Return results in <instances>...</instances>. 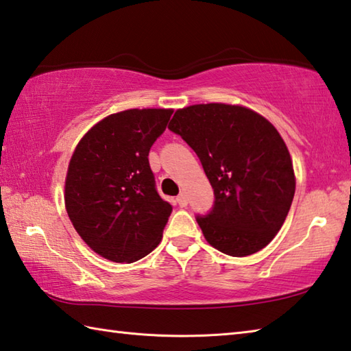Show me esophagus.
<instances>
[{"label": "esophagus", "instance_id": "1", "mask_svg": "<svg viewBox=\"0 0 351 351\" xmlns=\"http://www.w3.org/2000/svg\"><path fill=\"white\" fill-rule=\"evenodd\" d=\"M176 202H178V206H180V207H186L187 204H189V197H187V195H186V193H180V195H178V197H176Z\"/></svg>", "mask_w": 351, "mask_h": 351}]
</instances>
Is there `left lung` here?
<instances>
[{"label": "left lung", "instance_id": "left-lung-1", "mask_svg": "<svg viewBox=\"0 0 351 351\" xmlns=\"http://www.w3.org/2000/svg\"><path fill=\"white\" fill-rule=\"evenodd\" d=\"M169 129L199 158L213 207L196 221L207 242L230 256L259 252L281 230L295 196L289 150L264 117L241 106L176 110Z\"/></svg>", "mask_w": 351, "mask_h": 351}]
</instances>
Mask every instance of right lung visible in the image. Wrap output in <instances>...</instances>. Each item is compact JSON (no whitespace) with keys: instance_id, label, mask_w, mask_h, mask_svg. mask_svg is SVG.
<instances>
[{"instance_id":"obj_1","label":"right lung","mask_w":351,"mask_h":351,"mask_svg":"<svg viewBox=\"0 0 351 351\" xmlns=\"http://www.w3.org/2000/svg\"><path fill=\"white\" fill-rule=\"evenodd\" d=\"M173 110L132 109L99 121L76 145L66 210L82 241L113 263H135L159 244L171 206L156 190L149 152Z\"/></svg>"}]
</instances>
